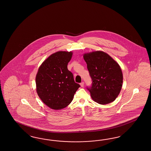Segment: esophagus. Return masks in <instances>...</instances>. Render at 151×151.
<instances>
[{
	"label": "esophagus",
	"mask_w": 151,
	"mask_h": 151,
	"mask_svg": "<svg viewBox=\"0 0 151 151\" xmlns=\"http://www.w3.org/2000/svg\"><path fill=\"white\" fill-rule=\"evenodd\" d=\"M84 82H81V83H80V86H81V88H83V87H84Z\"/></svg>",
	"instance_id": "34e87169"
}]
</instances>
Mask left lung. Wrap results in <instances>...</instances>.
Instances as JSON below:
<instances>
[{
    "label": "left lung",
    "mask_w": 151,
    "mask_h": 151,
    "mask_svg": "<svg viewBox=\"0 0 151 151\" xmlns=\"http://www.w3.org/2000/svg\"><path fill=\"white\" fill-rule=\"evenodd\" d=\"M92 78L88 88L92 99L100 104L112 102L120 93L123 75L119 63L109 54L97 50L83 54Z\"/></svg>",
    "instance_id": "obj_1"
}]
</instances>
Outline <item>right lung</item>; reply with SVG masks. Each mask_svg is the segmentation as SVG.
Here are the masks:
<instances>
[{
  "label": "right lung",
  "instance_id": "1",
  "mask_svg": "<svg viewBox=\"0 0 151 151\" xmlns=\"http://www.w3.org/2000/svg\"><path fill=\"white\" fill-rule=\"evenodd\" d=\"M73 54L71 51L55 52L39 67L35 78L36 92L42 102L51 109L65 108L80 87L67 69Z\"/></svg>",
  "mask_w": 151,
  "mask_h": 151
}]
</instances>
